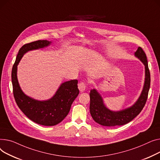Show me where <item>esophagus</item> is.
I'll return each instance as SVG.
<instances>
[{
  "instance_id": "34e87169",
  "label": "esophagus",
  "mask_w": 160,
  "mask_h": 160,
  "mask_svg": "<svg viewBox=\"0 0 160 160\" xmlns=\"http://www.w3.org/2000/svg\"><path fill=\"white\" fill-rule=\"evenodd\" d=\"M78 88L79 89V90H80L81 92H84V90H85V89H86V85H85V84H84V83L82 82H79V83L78 84Z\"/></svg>"
}]
</instances>
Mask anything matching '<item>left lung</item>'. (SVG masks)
<instances>
[{
    "mask_svg": "<svg viewBox=\"0 0 160 160\" xmlns=\"http://www.w3.org/2000/svg\"><path fill=\"white\" fill-rule=\"evenodd\" d=\"M134 55L145 66V81L142 93L132 106L119 111H114L106 107L102 96L96 88L92 89L90 92V112L93 119L98 124L106 127L125 125L135 118L143 108L151 84V76L146 54L141 47H138Z\"/></svg>",
    "mask_w": 160,
    "mask_h": 160,
    "instance_id": "left-lung-1",
    "label": "left lung"
}]
</instances>
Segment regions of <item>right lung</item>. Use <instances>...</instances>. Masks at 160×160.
Masks as SVG:
<instances>
[{"instance_id": "add662e5", "label": "right lung", "mask_w": 160, "mask_h": 160, "mask_svg": "<svg viewBox=\"0 0 160 160\" xmlns=\"http://www.w3.org/2000/svg\"><path fill=\"white\" fill-rule=\"evenodd\" d=\"M52 42L39 40L22 46L18 51L12 72L13 96L18 108L32 121L44 126L58 125L68 115L72 102L79 93L78 81L73 79L64 82L50 99L37 100L26 95L22 90L17 79V66L26 53L46 48Z\"/></svg>"}]
</instances>
